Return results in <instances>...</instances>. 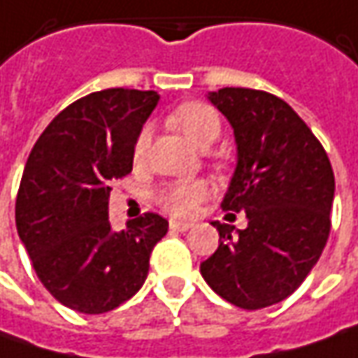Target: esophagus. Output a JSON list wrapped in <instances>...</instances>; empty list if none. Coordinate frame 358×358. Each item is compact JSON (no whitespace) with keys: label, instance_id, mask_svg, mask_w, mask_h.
Instances as JSON below:
<instances>
[{"label":"esophagus","instance_id":"34e87169","mask_svg":"<svg viewBox=\"0 0 358 358\" xmlns=\"http://www.w3.org/2000/svg\"><path fill=\"white\" fill-rule=\"evenodd\" d=\"M169 227H171V231H189L191 229V223H185V221H175V219H171L169 221Z\"/></svg>","mask_w":358,"mask_h":358}]
</instances>
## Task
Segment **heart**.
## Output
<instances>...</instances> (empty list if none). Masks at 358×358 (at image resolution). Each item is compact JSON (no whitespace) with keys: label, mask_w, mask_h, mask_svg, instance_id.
Segmentation results:
<instances>
[{"label":"heart","mask_w":358,"mask_h":358,"mask_svg":"<svg viewBox=\"0 0 358 358\" xmlns=\"http://www.w3.org/2000/svg\"><path fill=\"white\" fill-rule=\"evenodd\" d=\"M169 121L177 129H181L187 135V139L199 149H209L221 135V119L217 115L213 107L191 101V103L179 105L175 111H171ZM151 141V129L145 127L137 135V141L133 147V161L139 163L147 153V147ZM209 187L205 181H177L171 185H165L157 193V203L167 209L169 213L185 217L189 215L197 203L207 197Z\"/></svg>","instance_id":"1"}]
</instances>
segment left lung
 I'll return each instance as SVG.
<instances>
[{
	"label": "left lung",
	"mask_w": 358,
	"mask_h": 358,
	"mask_svg": "<svg viewBox=\"0 0 358 358\" xmlns=\"http://www.w3.org/2000/svg\"><path fill=\"white\" fill-rule=\"evenodd\" d=\"M207 99L227 117L237 165L223 211L247 215L245 229L213 221L219 247L201 275L241 309L281 303L317 265L331 231L335 175L323 145L293 107L265 91L223 87Z\"/></svg>",
	"instance_id": "obj_1"
}]
</instances>
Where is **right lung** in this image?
Segmentation results:
<instances>
[{"instance_id":"1","label":"right lung","mask_w":358,"mask_h":358,"mask_svg":"<svg viewBox=\"0 0 358 358\" xmlns=\"http://www.w3.org/2000/svg\"><path fill=\"white\" fill-rule=\"evenodd\" d=\"M155 91L103 90L65 107L34 145L15 201L17 235L43 287L77 313L115 309L143 287L169 223L145 213L115 231L111 183L133 169V147Z\"/></svg>"}]
</instances>
